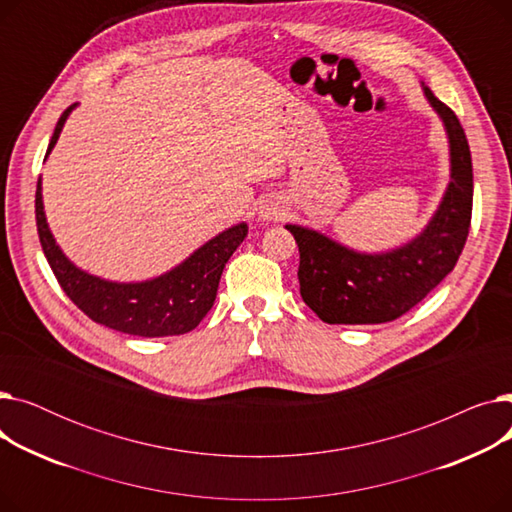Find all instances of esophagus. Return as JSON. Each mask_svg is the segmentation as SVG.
I'll use <instances>...</instances> for the list:
<instances>
[{"mask_svg":"<svg viewBox=\"0 0 512 512\" xmlns=\"http://www.w3.org/2000/svg\"><path fill=\"white\" fill-rule=\"evenodd\" d=\"M286 213V203L280 197H265L259 203V218L261 220H280Z\"/></svg>","mask_w":512,"mask_h":512,"instance_id":"34e87169","label":"esophagus"}]
</instances>
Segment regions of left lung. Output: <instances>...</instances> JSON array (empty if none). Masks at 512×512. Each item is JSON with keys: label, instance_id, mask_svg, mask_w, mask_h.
Returning a JSON list of instances; mask_svg holds the SVG:
<instances>
[{"label": "left lung", "instance_id": "1", "mask_svg": "<svg viewBox=\"0 0 512 512\" xmlns=\"http://www.w3.org/2000/svg\"><path fill=\"white\" fill-rule=\"evenodd\" d=\"M423 95L442 120L450 180L425 228L402 245L365 253L324 232L286 224L299 245L303 301L326 324H386L413 309L452 270L465 247L473 207V166L465 130L432 91Z\"/></svg>", "mask_w": 512, "mask_h": 512}]
</instances>
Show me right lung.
<instances>
[{
    "instance_id": "right-lung-1",
    "label": "right lung",
    "mask_w": 512,
    "mask_h": 512,
    "mask_svg": "<svg viewBox=\"0 0 512 512\" xmlns=\"http://www.w3.org/2000/svg\"><path fill=\"white\" fill-rule=\"evenodd\" d=\"M76 105H70L60 116L45 159L56 147ZM35 213L43 253L70 301L97 324L143 338L178 336L195 330L213 307L228 259L249 232L247 222L234 224L209 238L205 245L164 274L141 282H114L80 270L66 257L45 218L41 178L37 182Z\"/></svg>"
}]
</instances>
